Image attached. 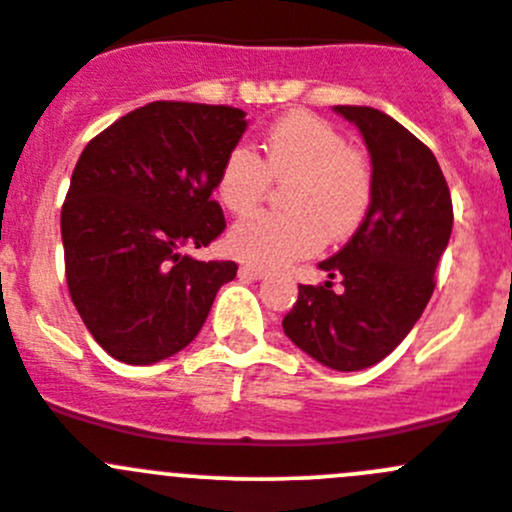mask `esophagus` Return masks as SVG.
Masks as SVG:
<instances>
[{"label": "esophagus", "mask_w": 512, "mask_h": 512, "mask_svg": "<svg viewBox=\"0 0 512 512\" xmlns=\"http://www.w3.org/2000/svg\"><path fill=\"white\" fill-rule=\"evenodd\" d=\"M241 276H248V279H261L266 274L264 266H256V264H241Z\"/></svg>", "instance_id": "34e87169"}]
</instances>
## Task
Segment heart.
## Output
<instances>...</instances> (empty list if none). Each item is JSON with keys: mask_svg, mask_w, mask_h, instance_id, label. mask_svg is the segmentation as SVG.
Returning <instances> with one entry per match:
<instances>
[{"mask_svg": "<svg viewBox=\"0 0 512 512\" xmlns=\"http://www.w3.org/2000/svg\"><path fill=\"white\" fill-rule=\"evenodd\" d=\"M274 182L287 185L284 213L248 215L228 233V248L256 264H284L325 241H348L368 218L375 195L365 152L348 147L340 129L307 111L271 126L264 159L248 144H236L220 164L215 192L231 213L246 215L264 203Z\"/></svg>", "mask_w": 512, "mask_h": 512, "instance_id": "b5f03b06", "label": "heart"}]
</instances>
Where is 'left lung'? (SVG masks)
Wrapping results in <instances>:
<instances>
[{
    "instance_id": "8db88e82",
    "label": "left lung",
    "mask_w": 512,
    "mask_h": 512,
    "mask_svg": "<svg viewBox=\"0 0 512 512\" xmlns=\"http://www.w3.org/2000/svg\"><path fill=\"white\" fill-rule=\"evenodd\" d=\"M368 144L375 195L360 231L320 269L325 284H299L281 327L332 370L386 358L429 304L434 271L452 236V195L437 157L406 126L370 106H335Z\"/></svg>"
}]
</instances>
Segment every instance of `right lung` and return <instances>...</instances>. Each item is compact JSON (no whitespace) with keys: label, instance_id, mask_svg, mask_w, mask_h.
<instances>
[{"label":"right lung","instance_id":"add662e5","mask_svg":"<svg viewBox=\"0 0 512 512\" xmlns=\"http://www.w3.org/2000/svg\"><path fill=\"white\" fill-rule=\"evenodd\" d=\"M233 106L152 101L86 144L60 210L65 279L83 325L111 358L149 365L195 340L236 261L187 248L225 231L213 200L246 121Z\"/></svg>","mask_w":512,"mask_h":512}]
</instances>
